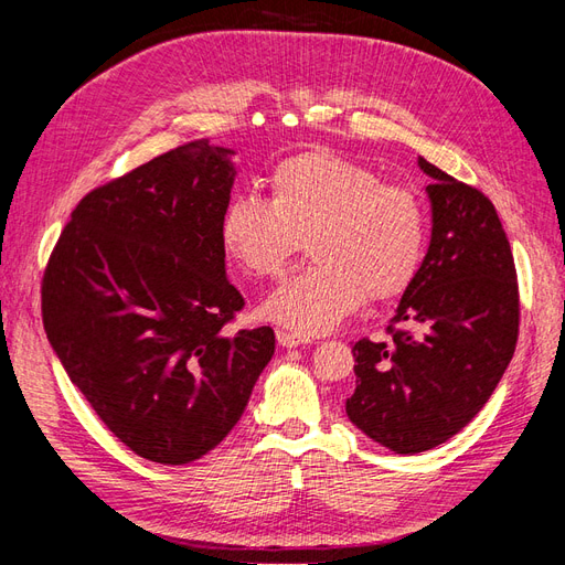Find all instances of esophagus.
<instances>
[{"label": "esophagus", "mask_w": 565, "mask_h": 565, "mask_svg": "<svg viewBox=\"0 0 565 565\" xmlns=\"http://www.w3.org/2000/svg\"><path fill=\"white\" fill-rule=\"evenodd\" d=\"M276 339H278V344L285 347V349H292V347H299V344H306V341H309V339H303L301 334L285 332V330H278Z\"/></svg>", "instance_id": "1"}]
</instances>
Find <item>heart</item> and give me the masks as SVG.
Wrapping results in <instances>:
<instances>
[{
  "instance_id": "heart-1",
  "label": "heart",
  "mask_w": 565,
  "mask_h": 565,
  "mask_svg": "<svg viewBox=\"0 0 565 565\" xmlns=\"http://www.w3.org/2000/svg\"><path fill=\"white\" fill-rule=\"evenodd\" d=\"M429 210L413 185L332 150L280 160L268 202L233 195L218 237L249 278H278L301 252L313 259L273 292L262 313L301 337L324 334L372 303L403 297L429 249Z\"/></svg>"
}]
</instances>
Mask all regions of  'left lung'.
I'll list each match as a JSON object with an SVG mask.
<instances>
[{
    "label": "left lung",
    "mask_w": 565,
    "mask_h": 565,
    "mask_svg": "<svg viewBox=\"0 0 565 565\" xmlns=\"http://www.w3.org/2000/svg\"><path fill=\"white\" fill-rule=\"evenodd\" d=\"M434 181L431 245L391 318L388 341L353 344L349 419L380 446L415 455L478 415L514 355L521 301L514 254L494 204L419 158Z\"/></svg>",
    "instance_id": "left-lung-1"
}]
</instances>
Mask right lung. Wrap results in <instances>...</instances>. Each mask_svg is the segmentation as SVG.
<instances>
[{
  "label": "right lung",
  "mask_w": 565,
  "mask_h": 565,
  "mask_svg": "<svg viewBox=\"0 0 565 565\" xmlns=\"http://www.w3.org/2000/svg\"><path fill=\"white\" fill-rule=\"evenodd\" d=\"M231 150L188 141L84 195L42 276L44 332L113 436L188 465L243 417L270 328H226L245 299L226 278L218 218Z\"/></svg>",
  "instance_id": "add662e5"
}]
</instances>
